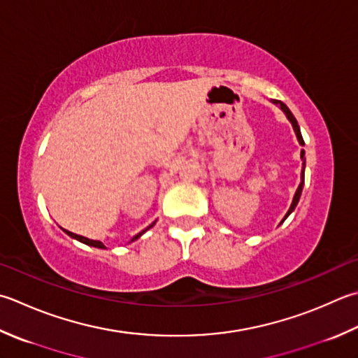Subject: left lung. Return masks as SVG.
I'll use <instances>...</instances> for the list:
<instances>
[{
  "label": "left lung",
  "instance_id": "1",
  "mask_svg": "<svg viewBox=\"0 0 358 358\" xmlns=\"http://www.w3.org/2000/svg\"><path fill=\"white\" fill-rule=\"evenodd\" d=\"M273 103H278L279 107H281V110L284 111L285 116L289 117V121H290V122H292V125H293V130H295V133H296V138H298L299 144H301V145H304V139H303V135H301V130H299L298 121H296V119H295V116L292 115V111L289 110V107H287V105H285L284 102H281V101H276V99H273ZM301 158H303V172H301V183H299V186H298V189H296V192H295V197H293V201H292V205H290V209H289V211H287V214H285V217H284V220L287 219V217L290 215V213L293 211V209H295V206L298 205V201H299L301 192H303V185H304V166H306L304 150H301Z\"/></svg>",
  "mask_w": 358,
  "mask_h": 358
}]
</instances>
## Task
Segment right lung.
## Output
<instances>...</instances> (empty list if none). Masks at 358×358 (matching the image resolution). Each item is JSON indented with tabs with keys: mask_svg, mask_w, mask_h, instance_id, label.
I'll list each match as a JSON object with an SVG mask.
<instances>
[{
	"mask_svg": "<svg viewBox=\"0 0 358 358\" xmlns=\"http://www.w3.org/2000/svg\"><path fill=\"white\" fill-rule=\"evenodd\" d=\"M153 225H155V222H153L150 227H147L144 231H141V233L136 234L135 237H131V242H133V241H136L139 236H143V234L145 233V231L149 229V228H152ZM63 231H65V233H66L68 236H71L73 239H77V241H80V242H83V243H87V245H90V247H96V248H105V245H103L101 241H91V239H88V237H83V236H79V234H74V233H71V231H66V229H63Z\"/></svg>",
	"mask_w": 358,
	"mask_h": 358,
	"instance_id": "obj_1",
	"label": "right lung"
}]
</instances>
